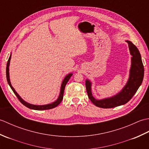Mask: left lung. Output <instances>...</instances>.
I'll return each mask as SVG.
<instances>
[{
  "instance_id": "8db88e82",
  "label": "left lung",
  "mask_w": 149,
  "mask_h": 149,
  "mask_svg": "<svg viewBox=\"0 0 149 149\" xmlns=\"http://www.w3.org/2000/svg\"><path fill=\"white\" fill-rule=\"evenodd\" d=\"M126 42L129 44V50L132 56V65L129 81L121 92L111 98L98 100L93 98L91 94L90 81H86V88L88 97L91 102L97 107L102 108H112L123 105L132 99L142 83L144 76V67L140 53L137 47L131 42L127 40Z\"/></svg>"
}]
</instances>
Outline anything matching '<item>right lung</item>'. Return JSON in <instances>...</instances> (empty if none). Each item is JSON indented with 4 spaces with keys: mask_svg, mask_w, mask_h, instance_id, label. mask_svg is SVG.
<instances>
[{
    "mask_svg": "<svg viewBox=\"0 0 149 149\" xmlns=\"http://www.w3.org/2000/svg\"><path fill=\"white\" fill-rule=\"evenodd\" d=\"M10 59H11V56H9V59H8V63H7V66H6V77H7V81H8V83L9 85V86L11 87V90H13V91L14 93L15 94V95L17 97L18 100H20V102L22 104H24L25 106H26L27 107H28V108L34 109V110H47V109H52V108H54V107H56V106H58L60 103H61V102L63 100V93H64V90H65V86H66V83H68V81L70 79V78L71 76L72 75V74H70L68 75H66L65 78L64 79V80H63L62 84H61V91H60L59 98L58 99V100L55 101L54 102H53L52 104H47V105H43V106L33 105V104H29V103H27L26 102H25V101L23 99H22L20 96L18 95V94L17 92H16L14 88H13V86H11L10 80H9V62H10Z\"/></svg>",
    "mask_w": 149,
    "mask_h": 149,
    "instance_id": "1",
    "label": "right lung"
}]
</instances>
